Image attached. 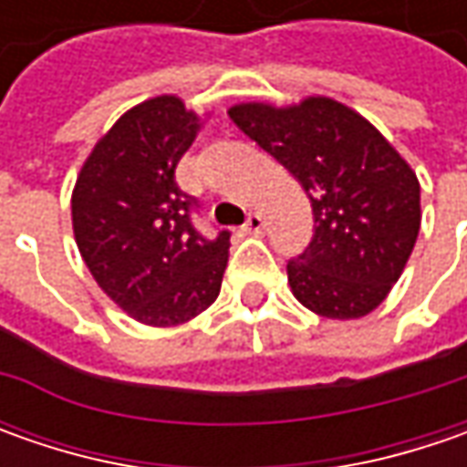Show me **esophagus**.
Listing matches in <instances>:
<instances>
[{
  "label": "esophagus",
  "instance_id": "1",
  "mask_svg": "<svg viewBox=\"0 0 467 467\" xmlns=\"http://www.w3.org/2000/svg\"><path fill=\"white\" fill-rule=\"evenodd\" d=\"M262 228H265V218H262L260 213H249V218L244 223V231L246 234H262Z\"/></svg>",
  "mask_w": 467,
  "mask_h": 467
}]
</instances>
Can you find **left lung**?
<instances>
[{
	"label": "left lung",
	"mask_w": 467,
	"mask_h": 467,
	"mask_svg": "<svg viewBox=\"0 0 467 467\" xmlns=\"http://www.w3.org/2000/svg\"><path fill=\"white\" fill-rule=\"evenodd\" d=\"M228 117L278 158L312 200L314 239L288 262L298 304L327 319L371 314L403 275L421 228L416 171L368 119L340 100H244Z\"/></svg>",
	"instance_id": "8db88e82"
}]
</instances>
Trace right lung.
<instances>
[{"label": "right lung", "mask_w": 467, "mask_h": 467, "mask_svg": "<svg viewBox=\"0 0 467 467\" xmlns=\"http://www.w3.org/2000/svg\"><path fill=\"white\" fill-rule=\"evenodd\" d=\"M205 117L171 93L137 103L99 137L72 189V234L90 275L148 327L184 325L221 294L231 236L202 239L173 179Z\"/></svg>", "instance_id": "right-lung-1"}]
</instances>
